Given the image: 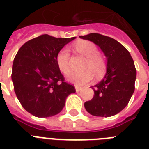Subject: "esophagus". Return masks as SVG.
<instances>
[{"instance_id":"1","label":"esophagus","mask_w":149,"mask_h":149,"mask_svg":"<svg viewBox=\"0 0 149 149\" xmlns=\"http://www.w3.org/2000/svg\"><path fill=\"white\" fill-rule=\"evenodd\" d=\"M74 88H75V90L77 92H78L79 91H81V88L80 86H78V85H75V86H74Z\"/></svg>"}]
</instances>
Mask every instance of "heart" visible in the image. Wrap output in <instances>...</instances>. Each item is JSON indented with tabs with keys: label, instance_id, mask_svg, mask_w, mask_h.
I'll return each instance as SVG.
<instances>
[{
	"label": "heart",
	"instance_id": "heart-1",
	"mask_svg": "<svg viewBox=\"0 0 149 149\" xmlns=\"http://www.w3.org/2000/svg\"><path fill=\"white\" fill-rule=\"evenodd\" d=\"M74 49L78 54L87 58L84 68L88 69L83 71H71L68 74L67 80L73 84L82 85L91 81L93 78V73L99 78L106 71V62L104 58L98 54V50L93 42L88 41H80L74 45ZM56 61L60 71L64 74L68 73L70 70L69 61L70 53L67 49L63 48L56 56Z\"/></svg>",
	"mask_w": 149,
	"mask_h": 149
}]
</instances>
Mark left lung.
<instances>
[{
  "instance_id": "obj_1",
  "label": "left lung",
  "mask_w": 149,
  "mask_h": 149,
  "mask_svg": "<svg viewBox=\"0 0 149 149\" xmlns=\"http://www.w3.org/2000/svg\"><path fill=\"white\" fill-rule=\"evenodd\" d=\"M80 38L95 43L107 58L106 74L99 83L91 87L95 95L84 103V108L94 116H113L125 108L134 93V61L128 50L110 37L91 33Z\"/></svg>"
}]
</instances>
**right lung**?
<instances>
[{"mask_svg":"<svg viewBox=\"0 0 149 149\" xmlns=\"http://www.w3.org/2000/svg\"><path fill=\"white\" fill-rule=\"evenodd\" d=\"M75 38L43 34L27 41L17 53L11 74L14 92L22 107L35 117L58 114L68 96L75 92L65 82L56 61L59 51Z\"/></svg>","mask_w":149,"mask_h":149,"instance_id":"obj_1","label":"right lung"}]
</instances>
